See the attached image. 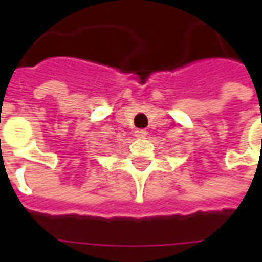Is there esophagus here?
Masks as SVG:
<instances>
[{"instance_id":"obj_1","label":"esophagus","mask_w":262,"mask_h":262,"mask_svg":"<svg viewBox=\"0 0 262 262\" xmlns=\"http://www.w3.org/2000/svg\"><path fill=\"white\" fill-rule=\"evenodd\" d=\"M147 130H144V129H137V130L135 132V136L137 137V139H145L147 137Z\"/></svg>"}]
</instances>
